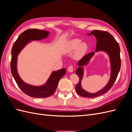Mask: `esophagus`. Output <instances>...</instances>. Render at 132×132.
<instances>
[{
    "label": "esophagus",
    "mask_w": 132,
    "mask_h": 132,
    "mask_svg": "<svg viewBox=\"0 0 132 132\" xmlns=\"http://www.w3.org/2000/svg\"><path fill=\"white\" fill-rule=\"evenodd\" d=\"M73 65H69L68 68V71L70 73H72L73 71Z\"/></svg>",
    "instance_id": "1"
}]
</instances>
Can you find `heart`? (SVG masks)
I'll use <instances>...</instances> for the list:
<instances>
[{"label": "heart", "instance_id": "b5f03b06", "mask_svg": "<svg viewBox=\"0 0 132 132\" xmlns=\"http://www.w3.org/2000/svg\"><path fill=\"white\" fill-rule=\"evenodd\" d=\"M88 50V45L86 42H81L79 38H73L68 41L63 48L64 53H71L75 51L74 57L79 59L83 57Z\"/></svg>", "mask_w": 132, "mask_h": 132}]
</instances>
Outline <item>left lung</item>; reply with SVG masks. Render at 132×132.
Wrapping results in <instances>:
<instances>
[{
    "instance_id": "8db88e82",
    "label": "left lung",
    "mask_w": 132,
    "mask_h": 132,
    "mask_svg": "<svg viewBox=\"0 0 132 132\" xmlns=\"http://www.w3.org/2000/svg\"><path fill=\"white\" fill-rule=\"evenodd\" d=\"M92 35H93L96 38L97 40L95 52L103 51L109 55L110 63L111 74L109 81L103 88L96 93H89L84 89L81 86V81L84 74L83 67L88 64L90 59L93 56L95 52H93L87 54L81 60H80L78 63L79 67L75 71V74L79 78V81L77 85L75 86V90L77 94L80 96L88 98L95 97L106 93L113 86L121 69L120 48L115 38L110 33L100 30H94L90 34H87L89 36Z\"/></svg>"
}]
</instances>
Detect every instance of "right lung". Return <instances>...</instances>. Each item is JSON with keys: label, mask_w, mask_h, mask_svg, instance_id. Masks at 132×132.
<instances>
[{"label": "right lung", "mask_w": 132, "mask_h": 132, "mask_svg": "<svg viewBox=\"0 0 132 132\" xmlns=\"http://www.w3.org/2000/svg\"><path fill=\"white\" fill-rule=\"evenodd\" d=\"M50 32L37 29H29L20 35L14 43L11 50L10 68L12 75L20 89L26 95L35 98H45L54 94L59 80L65 75L66 69L63 68L52 72L46 82L42 85L34 86L28 84L20 77L18 72V57L28 43L32 41L41 40L48 37Z\"/></svg>", "instance_id": "1"}]
</instances>
